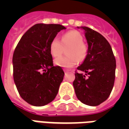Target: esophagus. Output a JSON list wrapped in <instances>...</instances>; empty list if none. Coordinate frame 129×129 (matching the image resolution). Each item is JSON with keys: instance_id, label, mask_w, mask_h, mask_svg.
<instances>
[{"instance_id": "1", "label": "esophagus", "mask_w": 129, "mask_h": 129, "mask_svg": "<svg viewBox=\"0 0 129 129\" xmlns=\"http://www.w3.org/2000/svg\"><path fill=\"white\" fill-rule=\"evenodd\" d=\"M63 71H64L65 73H69L70 70H68V69H67V68H63Z\"/></svg>"}]
</instances>
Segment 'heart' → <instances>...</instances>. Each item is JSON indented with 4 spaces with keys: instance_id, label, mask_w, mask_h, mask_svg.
<instances>
[{
    "instance_id": "b5f03b06",
    "label": "heart",
    "mask_w": 129,
    "mask_h": 129,
    "mask_svg": "<svg viewBox=\"0 0 129 129\" xmlns=\"http://www.w3.org/2000/svg\"><path fill=\"white\" fill-rule=\"evenodd\" d=\"M83 41V36L76 30L66 32L63 34L61 41L57 37L54 38L50 44V51L53 56L61 55L63 47L69 46L66 51L67 56L56 58L54 59L55 64L61 67L72 68L79 61H83L88 53V46Z\"/></svg>"
}]
</instances>
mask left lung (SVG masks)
I'll use <instances>...</instances> for the list:
<instances>
[{
    "instance_id": "obj_1",
    "label": "left lung",
    "mask_w": 129,
    "mask_h": 129,
    "mask_svg": "<svg viewBox=\"0 0 129 129\" xmlns=\"http://www.w3.org/2000/svg\"><path fill=\"white\" fill-rule=\"evenodd\" d=\"M85 32L88 53L75 71L73 86L77 97L88 106L100 105L108 99L113 88L116 61L108 41L99 32L88 27H79Z\"/></svg>"
}]
</instances>
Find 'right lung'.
Listing matches in <instances>:
<instances>
[{"instance_id": "obj_1", "label": "right lung", "mask_w": 129, "mask_h": 129, "mask_svg": "<svg viewBox=\"0 0 129 129\" xmlns=\"http://www.w3.org/2000/svg\"><path fill=\"white\" fill-rule=\"evenodd\" d=\"M65 29L59 24H36L23 34L14 50V81L21 98L31 105H46L58 93L64 72L53 66L50 44Z\"/></svg>"}]
</instances>
